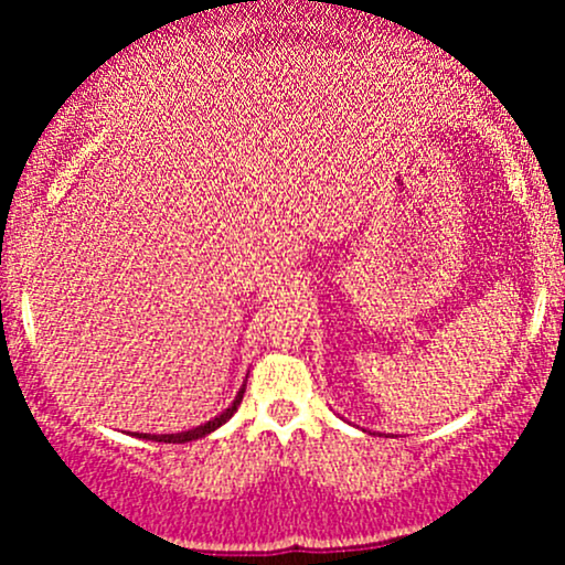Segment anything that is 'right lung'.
Returning <instances> with one entry per match:
<instances>
[{"label":"right lung","mask_w":565,"mask_h":565,"mask_svg":"<svg viewBox=\"0 0 565 565\" xmlns=\"http://www.w3.org/2000/svg\"><path fill=\"white\" fill-rule=\"evenodd\" d=\"M244 391H246V385L238 387V393H236V398H233V404L225 408V412H220L215 419H210V423H204V425H199V427H191V430H183V433H164V436L138 433V438L159 440V444H188V440H196V438L210 436V433H215L220 425H225L233 417V414H236V408H238V404H242V398H244Z\"/></svg>","instance_id":"obj_1"}]
</instances>
